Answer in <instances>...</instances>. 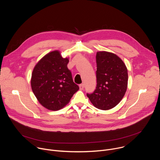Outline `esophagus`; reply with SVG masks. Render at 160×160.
<instances>
[{
	"label": "esophagus",
	"instance_id": "1",
	"mask_svg": "<svg viewBox=\"0 0 160 160\" xmlns=\"http://www.w3.org/2000/svg\"><path fill=\"white\" fill-rule=\"evenodd\" d=\"M79 87H80V90H82L83 89V88H84V84H83V83L80 84V85H79Z\"/></svg>",
	"mask_w": 160,
	"mask_h": 160
}]
</instances>
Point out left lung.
Listing matches in <instances>:
<instances>
[{
	"instance_id": "left-lung-1",
	"label": "left lung",
	"mask_w": 160,
	"mask_h": 160,
	"mask_svg": "<svg viewBox=\"0 0 160 160\" xmlns=\"http://www.w3.org/2000/svg\"><path fill=\"white\" fill-rule=\"evenodd\" d=\"M96 63V89L87 95L96 108L109 110L116 107L126 93L128 69L118 55L105 51L97 52Z\"/></svg>"
}]
</instances>
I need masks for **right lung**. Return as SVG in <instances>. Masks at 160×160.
<instances>
[{
  "mask_svg": "<svg viewBox=\"0 0 160 160\" xmlns=\"http://www.w3.org/2000/svg\"><path fill=\"white\" fill-rule=\"evenodd\" d=\"M58 50L43 57L35 65L31 76L32 90L38 102L47 109L58 111L70 101L79 90L67 65Z\"/></svg>",
  "mask_w": 160,
  "mask_h": 160,
  "instance_id": "right-lung-1",
  "label": "right lung"
}]
</instances>
